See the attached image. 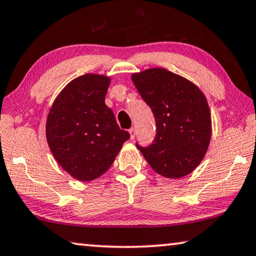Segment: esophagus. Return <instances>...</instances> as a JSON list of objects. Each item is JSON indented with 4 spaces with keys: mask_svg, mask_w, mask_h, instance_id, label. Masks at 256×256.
<instances>
[{
    "mask_svg": "<svg viewBox=\"0 0 256 256\" xmlns=\"http://www.w3.org/2000/svg\"><path fill=\"white\" fill-rule=\"evenodd\" d=\"M130 136H131V139L133 140L136 138V128H130Z\"/></svg>",
    "mask_w": 256,
    "mask_h": 256,
    "instance_id": "esophagus-1",
    "label": "esophagus"
}]
</instances>
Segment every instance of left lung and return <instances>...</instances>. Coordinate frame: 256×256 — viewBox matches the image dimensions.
<instances>
[{
  "label": "left lung",
  "mask_w": 256,
  "mask_h": 256,
  "mask_svg": "<svg viewBox=\"0 0 256 256\" xmlns=\"http://www.w3.org/2000/svg\"><path fill=\"white\" fill-rule=\"evenodd\" d=\"M156 122L152 144L136 147L156 172L180 178L192 172L207 152L212 117L204 95L190 80L162 68L132 74Z\"/></svg>",
  "instance_id": "1"
}]
</instances>
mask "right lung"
Here are the masks:
<instances>
[{"instance_id": "add662e5", "label": "right lung", "mask_w": 256, "mask_h": 256, "mask_svg": "<svg viewBox=\"0 0 256 256\" xmlns=\"http://www.w3.org/2000/svg\"><path fill=\"white\" fill-rule=\"evenodd\" d=\"M109 84L106 76H80L64 87L49 110V148L58 164L78 180L90 182L104 174L130 139L104 104Z\"/></svg>"}]
</instances>
